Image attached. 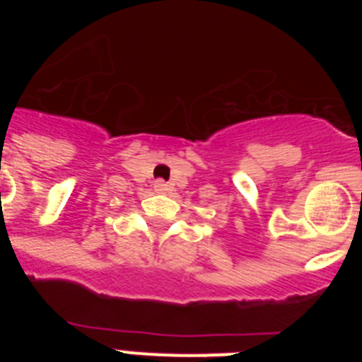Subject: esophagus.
Wrapping results in <instances>:
<instances>
[{
	"instance_id": "esophagus-1",
	"label": "esophagus",
	"mask_w": 362,
	"mask_h": 362,
	"mask_svg": "<svg viewBox=\"0 0 362 362\" xmlns=\"http://www.w3.org/2000/svg\"><path fill=\"white\" fill-rule=\"evenodd\" d=\"M153 190H156V192H166V190H168V185H166L163 179H158V181L153 183Z\"/></svg>"
}]
</instances>
